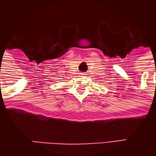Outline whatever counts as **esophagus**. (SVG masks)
<instances>
[{
	"label": "esophagus",
	"mask_w": 156,
	"mask_h": 156,
	"mask_svg": "<svg viewBox=\"0 0 156 156\" xmlns=\"http://www.w3.org/2000/svg\"><path fill=\"white\" fill-rule=\"evenodd\" d=\"M81 74H82V75H85V74H84V73H81Z\"/></svg>",
	"instance_id": "obj_1"
}]
</instances>
